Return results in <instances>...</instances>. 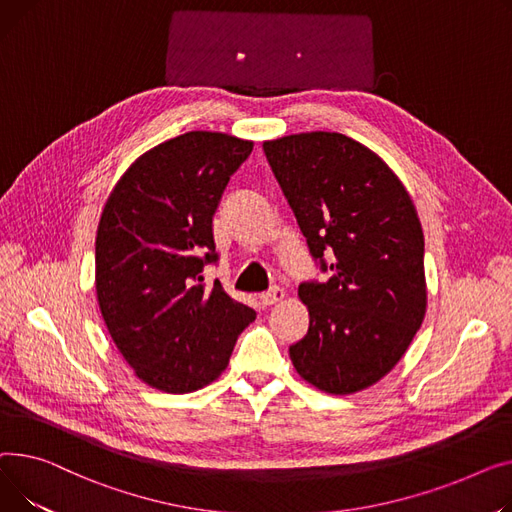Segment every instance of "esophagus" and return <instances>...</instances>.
I'll use <instances>...</instances> for the list:
<instances>
[{
    "label": "esophagus",
    "instance_id": "34e87169",
    "mask_svg": "<svg viewBox=\"0 0 512 512\" xmlns=\"http://www.w3.org/2000/svg\"><path fill=\"white\" fill-rule=\"evenodd\" d=\"M283 297H285V291H283L281 287H273V289H268V291L260 293V302H262L264 306H273V304L283 302Z\"/></svg>",
    "mask_w": 512,
    "mask_h": 512
}]
</instances>
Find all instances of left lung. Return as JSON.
Here are the masks:
<instances>
[{"label": "left lung", "mask_w": 512, "mask_h": 512, "mask_svg": "<svg viewBox=\"0 0 512 512\" xmlns=\"http://www.w3.org/2000/svg\"><path fill=\"white\" fill-rule=\"evenodd\" d=\"M262 148L310 254L333 270L326 283L299 285L310 328L289 357L324 393H357L399 364L426 316L417 210L393 169L345 134H291Z\"/></svg>", "instance_id": "obj_1"}]
</instances>
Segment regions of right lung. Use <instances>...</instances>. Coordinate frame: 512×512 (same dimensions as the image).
Returning a JSON list of instances; mask_svg holds the SVG:
<instances>
[{"label": "right lung", "instance_id": "right-lung-1", "mask_svg": "<svg viewBox=\"0 0 512 512\" xmlns=\"http://www.w3.org/2000/svg\"><path fill=\"white\" fill-rule=\"evenodd\" d=\"M254 142L186 132L140 155L111 190L95 246L97 299L136 376L184 395L217 380L256 312L202 268L217 262L213 215Z\"/></svg>", "mask_w": 512, "mask_h": 512}]
</instances>
